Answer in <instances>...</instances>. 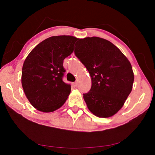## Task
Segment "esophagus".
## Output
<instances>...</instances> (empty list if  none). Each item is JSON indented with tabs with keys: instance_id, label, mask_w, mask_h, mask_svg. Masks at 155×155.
<instances>
[{
	"instance_id": "obj_1",
	"label": "esophagus",
	"mask_w": 155,
	"mask_h": 155,
	"mask_svg": "<svg viewBox=\"0 0 155 155\" xmlns=\"http://www.w3.org/2000/svg\"><path fill=\"white\" fill-rule=\"evenodd\" d=\"M72 85H74V86H75V87H77V86L78 85V83H77V82L73 83H72Z\"/></svg>"
}]
</instances>
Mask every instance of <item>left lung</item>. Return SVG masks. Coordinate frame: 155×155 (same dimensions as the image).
I'll list each match as a JSON object with an SVG mask.
<instances>
[{
    "instance_id": "obj_1",
    "label": "left lung",
    "mask_w": 155,
    "mask_h": 155,
    "mask_svg": "<svg viewBox=\"0 0 155 155\" xmlns=\"http://www.w3.org/2000/svg\"><path fill=\"white\" fill-rule=\"evenodd\" d=\"M74 52L87 68L91 87L83 94L87 108L98 117L116 114L131 92L134 73L128 59L111 41L98 37L78 39Z\"/></svg>"
}]
</instances>
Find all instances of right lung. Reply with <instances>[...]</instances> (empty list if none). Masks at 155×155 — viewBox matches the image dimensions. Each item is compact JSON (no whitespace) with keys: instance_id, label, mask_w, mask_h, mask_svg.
<instances>
[{"instance_id":"obj_1","label":"right lung","mask_w":155,"mask_h":155,"mask_svg":"<svg viewBox=\"0 0 155 155\" xmlns=\"http://www.w3.org/2000/svg\"><path fill=\"white\" fill-rule=\"evenodd\" d=\"M78 40L74 36L58 35L38 44L23 64L21 82L28 101L38 111L50 113L61 107L71 91L63 81L65 57L74 51Z\"/></svg>"}]
</instances>
